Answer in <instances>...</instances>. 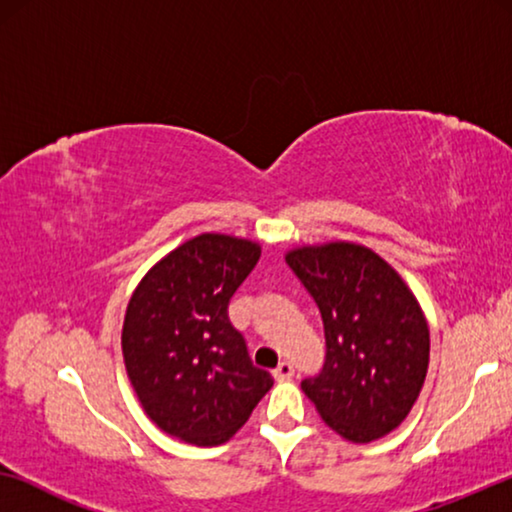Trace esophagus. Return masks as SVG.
<instances>
[{"mask_svg":"<svg viewBox=\"0 0 512 512\" xmlns=\"http://www.w3.org/2000/svg\"><path fill=\"white\" fill-rule=\"evenodd\" d=\"M293 373H296V370H293V366H291L289 361H282L275 370H272L275 380H289V377H293Z\"/></svg>","mask_w":512,"mask_h":512,"instance_id":"esophagus-1","label":"esophagus"}]
</instances>
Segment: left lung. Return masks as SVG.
Returning a JSON list of instances; mask_svg holds the SVG:
<instances>
[{
  "instance_id": "8db88e82",
  "label": "left lung",
  "mask_w": 512,
  "mask_h": 512,
  "mask_svg": "<svg viewBox=\"0 0 512 512\" xmlns=\"http://www.w3.org/2000/svg\"><path fill=\"white\" fill-rule=\"evenodd\" d=\"M321 312L324 366L300 382L321 419L352 443L408 417L429 368V326L398 272L375 251L333 242L286 254Z\"/></svg>"
}]
</instances>
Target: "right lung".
Returning a JSON list of instances; mask_svg holds the SVG:
<instances>
[{
  "label": "right lung",
  "instance_id": "right-lung-1",
  "mask_svg": "<svg viewBox=\"0 0 512 512\" xmlns=\"http://www.w3.org/2000/svg\"><path fill=\"white\" fill-rule=\"evenodd\" d=\"M261 258L258 244L193 237L142 279L125 312V368L146 415L170 436L221 445L268 394L228 305Z\"/></svg>",
  "mask_w": 512,
  "mask_h": 512
}]
</instances>
